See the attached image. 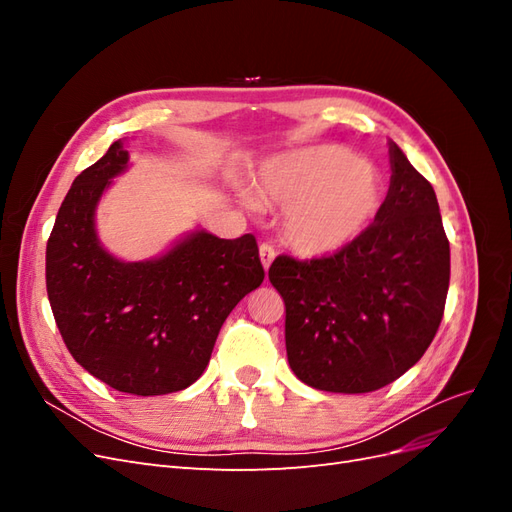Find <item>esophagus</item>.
<instances>
[{"mask_svg":"<svg viewBox=\"0 0 512 512\" xmlns=\"http://www.w3.org/2000/svg\"><path fill=\"white\" fill-rule=\"evenodd\" d=\"M260 260H262V267H265V271L271 267V262L275 258V247L271 243H262L260 245Z\"/></svg>","mask_w":512,"mask_h":512,"instance_id":"esophagus-1","label":"esophagus"}]
</instances>
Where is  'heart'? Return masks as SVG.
I'll return each instance as SVG.
<instances>
[{"label": "heart", "instance_id": "obj_1", "mask_svg": "<svg viewBox=\"0 0 512 512\" xmlns=\"http://www.w3.org/2000/svg\"><path fill=\"white\" fill-rule=\"evenodd\" d=\"M260 196L286 207L284 237L305 256L344 250L374 222L382 205L378 168L344 147L286 153L262 166Z\"/></svg>", "mask_w": 512, "mask_h": 512}]
</instances>
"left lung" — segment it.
I'll return each instance as SVG.
<instances>
[{
  "instance_id": "8db88e82",
  "label": "left lung",
  "mask_w": 512,
  "mask_h": 512,
  "mask_svg": "<svg viewBox=\"0 0 512 512\" xmlns=\"http://www.w3.org/2000/svg\"><path fill=\"white\" fill-rule=\"evenodd\" d=\"M374 224L344 250L269 269L286 305V354L301 382L369 393L421 359L444 316L451 247L431 183L395 143Z\"/></svg>"
}]
</instances>
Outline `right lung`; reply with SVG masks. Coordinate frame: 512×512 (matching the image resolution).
I'll use <instances>...</instances> for the list:
<instances>
[{"instance_id":"right-lung-1","label":"right lung","mask_w":512,"mask_h":512,"mask_svg":"<svg viewBox=\"0 0 512 512\" xmlns=\"http://www.w3.org/2000/svg\"><path fill=\"white\" fill-rule=\"evenodd\" d=\"M126 166L115 141L74 179L46 243V292L66 348L91 376L121 393L166 395L203 376L224 320L265 269L254 235L205 230L145 262L108 254L94 213Z\"/></svg>"}]
</instances>
